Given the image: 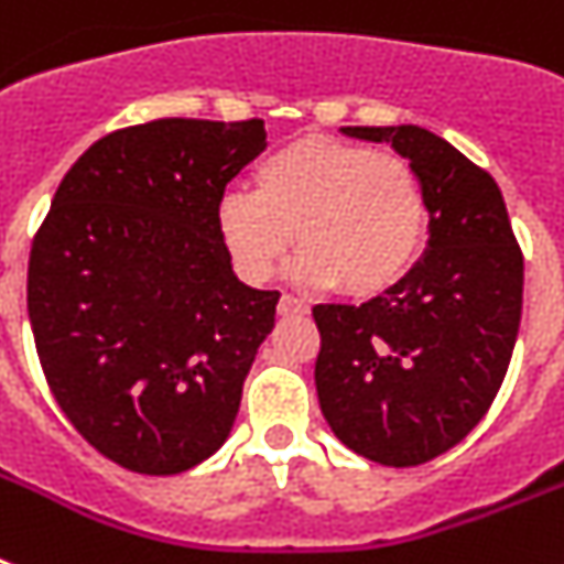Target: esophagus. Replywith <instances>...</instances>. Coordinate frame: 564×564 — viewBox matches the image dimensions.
I'll return each mask as SVG.
<instances>
[{
  "instance_id": "34e87169",
  "label": "esophagus",
  "mask_w": 564,
  "mask_h": 564,
  "mask_svg": "<svg viewBox=\"0 0 564 564\" xmlns=\"http://www.w3.org/2000/svg\"><path fill=\"white\" fill-rule=\"evenodd\" d=\"M307 310L310 307L304 301L295 299V295H286V292H283L281 301H278V313H281V316H304Z\"/></svg>"
}]
</instances>
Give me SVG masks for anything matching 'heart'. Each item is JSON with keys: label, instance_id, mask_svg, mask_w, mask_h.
Segmentation results:
<instances>
[{"label": "heart", "instance_id": "1", "mask_svg": "<svg viewBox=\"0 0 564 564\" xmlns=\"http://www.w3.org/2000/svg\"><path fill=\"white\" fill-rule=\"evenodd\" d=\"M216 228L246 281H269L299 237L301 283L371 299L419 260L427 198L401 154L301 137L257 163L254 189L221 195Z\"/></svg>", "mask_w": 564, "mask_h": 564}]
</instances>
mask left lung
Here are the masks:
<instances>
[{
  "mask_svg": "<svg viewBox=\"0 0 564 564\" xmlns=\"http://www.w3.org/2000/svg\"><path fill=\"white\" fill-rule=\"evenodd\" d=\"M392 143L430 213L424 257L383 295L316 304L318 403L343 445L410 468L463 442L507 377L524 295V254L489 172L419 126L343 128Z\"/></svg>",
  "mask_w": 564,
  "mask_h": 564,
  "instance_id": "obj_1",
  "label": "left lung"
}]
</instances>
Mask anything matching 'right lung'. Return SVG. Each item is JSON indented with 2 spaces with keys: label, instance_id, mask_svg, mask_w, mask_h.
Masks as SVG:
<instances>
[{
  "label": "right lung",
  "instance_id": "add662e5",
  "mask_svg": "<svg viewBox=\"0 0 564 564\" xmlns=\"http://www.w3.org/2000/svg\"><path fill=\"white\" fill-rule=\"evenodd\" d=\"M263 149V119L119 128L73 163L34 234L29 318L46 383L128 471H187L234 427L281 292L237 281L216 207Z\"/></svg>",
  "mask_w": 564,
  "mask_h": 564
}]
</instances>
